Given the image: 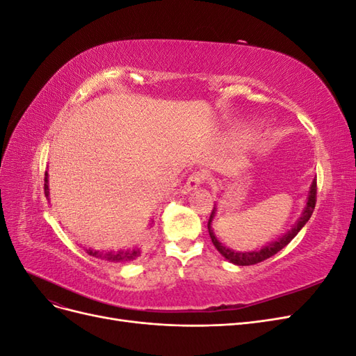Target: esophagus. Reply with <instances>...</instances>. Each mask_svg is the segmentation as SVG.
I'll use <instances>...</instances> for the list:
<instances>
[{"label": "esophagus", "mask_w": 356, "mask_h": 356, "mask_svg": "<svg viewBox=\"0 0 356 356\" xmlns=\"http://www.w3.org/2000/svg\"><path fill=\"white\" fill-rule=\"evenodd\" d=\"M204 179H207V177H204V174H202V172H193V174H190V177L187 178V184H186V188L190 191V190H196L197 187H200Z\"/></svg>", "instance_id": "1"}]
</instances>
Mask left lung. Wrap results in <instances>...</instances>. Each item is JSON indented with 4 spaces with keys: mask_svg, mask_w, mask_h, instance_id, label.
<instances>
[{
    "mask_svg": "<svg viewBox=\"0 0 356 356\" xmlns=\"http://www.w3.org/2000/svg\"><path fill=\"white\" fill-rule=\"evenodd\" d=\"M315 204H316V179H314V182H312L310 186V190H309V195H307V202H306V207H305V211H303V215H301L300 220L297 221V224L294 225V229H291L285 236H282L281 239H277L276 242L267 245L264 248H261L260 251H252V252H234L232 250H229V248L222 246L218 239L215 238V234L211 229V222H212V218H213V213H215V208L211 213L209 217V221H208V232H209V236H211V241L213 243V246L217 248L218 252L224 257L227 258V260L236 266H251V264H257V263H261L264 260H267V258L273 257L276 252H279L281 250H284V248L293 241L297 233L305 227V224L309 221V218L312 217V213H314V209H315Z\"/></svg>",
    "mask_w": 356,
    "mask_h": 356,
    "instance_id": "obj_1",
    "label": "left lung"
}]
</instances>
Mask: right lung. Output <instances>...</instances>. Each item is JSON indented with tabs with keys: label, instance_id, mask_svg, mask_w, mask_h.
Masks as SVG:
<instances>
[{
	"label": "right lung",
	"instance_id": "obj_1",
	"mask_svg": "<svg viewBox=\"0 0 356 356\" xmlns=\"http://www.w3.org/2000/svg\"><path fill=\"white\" fill-rule=\"evenodd\" d=\"M44 193L46 196L49 197V186H47V174L44 177ZM88 254L96 258H101V260L105 261H111V263H123V261H131L141 255L139 250H134V251H118V252H99V251H92L88 250Z\"/></svg>",
	"mask_w": 356,
	"mask_h": 356
}]
</instances>
